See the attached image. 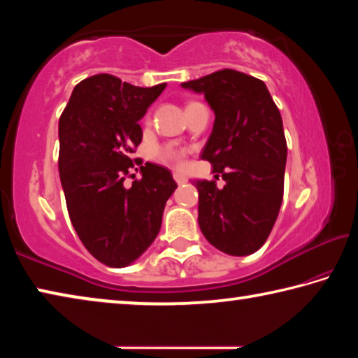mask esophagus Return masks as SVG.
Masks as SVG:
<instances>
[{
	"label": "esophagus",
	"mask_w": 358,
	"mask_h": 358,
	"mask_svg": "<svg viewBox=\"0 0 358 358\" xmlns=\"http://www.w3.org/2000/svg\"><path fill=\"white\" fill-rule=\"evenodd\" d=\"M173 180L177 181L178 185H183V183H186V181H187V177H186V175H183V173H180V172H173Z\"/></svg>",
	"instance_id": "esophagus-1"
}]
</instances>
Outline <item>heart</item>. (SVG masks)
Returning a JSON list of instances; mask_svg holds the SVG:
<instances>
[{
    "mask_svg": "<svg viewBox=\"0 0 358 358\" xmlns=\"http://www.w3.org/2000/svg\"><path fill=\"white\" fill-rule=\"evenodd\" d=\"M157 156H159L161 161L171 162V164H175V166L183 164V153H181L178 148L172 147V145H166V147L159 148Z\"/></svg>",
    "mask_w": 358,
    "mask_h": 358,
    "instance_id": "1",
    "label": "heart"
}]
</instances>
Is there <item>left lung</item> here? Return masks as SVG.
Returning a JSON list of instances; mask_svg holds the SVG:
<instances>
[{
	"label": "left lung",
	"mask_w": 358,
	"mask_h": 358,
	"mask_svg": "<svg viewBox=\"0 0 358 358\" xmlns=\"http://www.w3.org/2000/svg\"><path fill=\"white\" fill-rule=\"evenodd\" d=\"M181 87L203 93L215 110L202 159L226 181L221 189L215 180L194 181L203 237L229 256L256 252L268 238L282 202L287 143L281 113L262 80L235 69Z\"/></svg>",
	"instance_id": "left-lung-1"
}]
</instances>
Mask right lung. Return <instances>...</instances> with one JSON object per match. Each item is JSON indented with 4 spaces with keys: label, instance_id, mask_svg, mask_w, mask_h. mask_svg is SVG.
<instances>
[{
    "label": "right lung",
    "instance_id": "1",
    "mask_svg": "<svg viewBox=\"0 0 358 358\" xmlns=\"http://www.w3.org/2000/svg\"><path fill=\"white\" fill-rule=\"evenodd\" d=\"M166 85L142 88L96 74L76 85L59 117L58 169L71 222L88 252L113 268L148 250L177 189L171 171L153 162L131 187L123 185L142 142L138 120Z\"/></svg>",
    "mask_w": 358,
    "mask_h": 358
}]
</instances>
